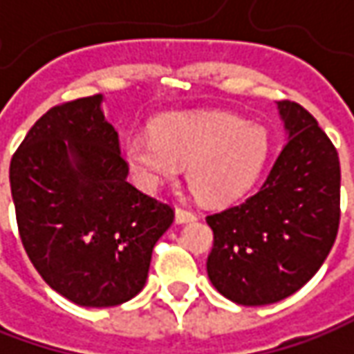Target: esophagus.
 I'll return each instance as SVG.
<instances>
[{
    "mask_svg": "<svg viewBox=\"0 0 354 354\" xmlns=\"http://www.w3.org/2000/svg\"><path fill=\"white\" fill-rule=\"evenodd\" d=\"M198 215L194 214L192 209L188 207H182V205H178L176 207V221L178 223H186V221H194Z\"/></svg>",
    "mask_w": 354,
    "mask_h": 354,
    "instance_id": "esophagus-1",
    "label": "esophagus"
}]
</instances>
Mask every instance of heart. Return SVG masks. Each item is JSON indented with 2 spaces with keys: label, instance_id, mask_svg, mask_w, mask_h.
Masks as SVG:
<instances>
[{
  "label": "heart",
  "instance_id": "heart-1",
  "mask_svg": "<svg viewBox=\"0 0 354 354\" xmlns=\"http://www.w3.org/2000/svg\"><path fill=\"white\" fill-rule=\"evenodd\" d=\"M129 165L149 184H160L188 166V184L200 200L241 198L261 174L268 137L259 125L229 113H178L154 125V135L133 133L125 142Z\"/></svg>",
  "mask_w": 354,
  "mask_h": 354
}]
</instances>
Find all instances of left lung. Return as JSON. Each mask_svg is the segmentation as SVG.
Masks as SVG:
<instances>
[{
	"label": "left lung",
	"mask_w": 354,
	"mask_h": 354,
	"mask_svg": "<svg viewBox=\"0 0 354 354\" xmlns=\"http://www.w3.org/2000/svg\"><path fill=\"white\" fill-rule=\"evenodd\" d=\"M288 140L261 189L205 217L214 231L207 276L225 298L266 306L319 270L341 221V166L331 139L296 102H278Z\"/></svg>",
	"instance_id": "left-lung-1"
}]
</instances>
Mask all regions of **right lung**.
<instances>
[{
  "label": "right lung",
  "mask_w": 354,
  "mask_h": 354,
  "mask_svg": "<svg viewBox=\"0 0 354 354\" xmlns=\"http://www.w3.org/2000/svg\"><path fill=\"white\" fill-rule=\"evenodd\" d=\"M102 95L50 107L9 166L21 243L48 286L86 308L139 294L174 207L127 180Z\"/></svg>",
  "instance_id": "right-lung-1"
}]
</instances>
